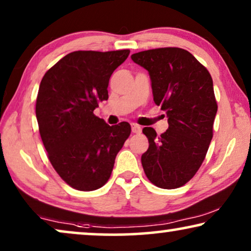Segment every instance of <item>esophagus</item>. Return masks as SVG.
Masks as SVG:
<instances>
[{
  "label": "esophagus",
  "mask_w": 251,
  "mask_h": 251,
  "mask_svg": "<svg viewBox=\"0 0 251 251\" xmlns=\"http://www.w3.org/2000/svg\"><path fill=\"white\" fill-rule=\"evenodd\" d=\"M131 129L133 133H140V131H142V128L138 125H136V123H132Z\"/></svg>",
  "instance_id": "esophagus-1"
}]
</instances>
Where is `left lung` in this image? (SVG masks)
Masks as SVG:
<instances>
[{"label": "left lung", "instance_id": "left-lung-1", "mask_svg": "<svg viewBox=\"0 0 251 251\" xmlns=\"http://www.w3.org/2000/svg\"><path fill=\"white\" fill-rule=\"evenodd\" d=\"M131 59L149 71L154 102L169 123L160 136L151 126L143 129L150 144L142 155L144 171L155 186L178 188L197 174L212 139L217 101L211 75L180 48L140 51Z\"/></svg>", "mask_w": 251, "mask_h": 251}]
</instances>
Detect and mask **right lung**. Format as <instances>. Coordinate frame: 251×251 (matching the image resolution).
Listing matches in <instances>:
<instances>
[{
    "label": "right lung",
    "mask_w": 251,
    "mask_h": 251,
    "mask_svg": "<svg viewBox=\"0 0 251 251\" xmlns=\"http://www.w3.org/2000/svg\"><path fill=\"white\" fill-rule=\"evenodd\" d=\"M130 50L74 51L44 74L36 98L41 139L51 164L71 187L95 191L107 183L115 157L131 132L94 114L108 99L109 77Z\"/></svg>",
    "instance_id": "right-lung-1"
}]
</instances>
